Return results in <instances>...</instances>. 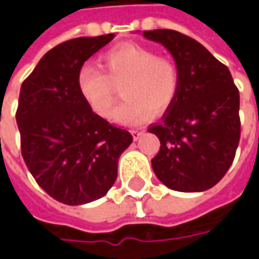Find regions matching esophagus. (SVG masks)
<instances>
[{"label": "esophagus", "instance_id": "obj_1", "mask_svg": "<svg viewBox=\"0 0 259 259\" xmlns=\"http://www.w3.org/2000/svg\"><path fill=\"white\" fill-rule=\"evenodd\" d=\"M131 134H133V138L137 141V140H140V138H141L143 131H140V130H131Z\"/></svg>", "mask_w": 259, "mask_h": 259}]
</instances>
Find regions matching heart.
Instances as JSON below:
<instances>
[{
  "mask_svg": "<svg viewBox=\"0 0 259 259\" xmlns=\"http://www.w3.org/2000/svg\"><path fill=\"white\" fill-rule=\"evenodd\" d=\"M101 67L85 65L77 73V89L89 108L102 118L121 124H141L153 112H165L176 102L182 75L177 63L143 46L125 43L105 52ZM125 99L112 114L115 85Z\"/></svg>",
  "mask_w": 259,
  "mask_h": 259,
  "instance_id": "1",
  "label": "heart"
}]
</instances>
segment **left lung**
Here are the masks:
<instances>
[{
    "label": "left lung",
    "mask_w": 259,
    "mask_h": 259,
    "mask_svg": "<svg viewBox=\"0 0 259 259\" xmlns=\"http://www.w3.org/2000/svg\"><path fill=\"white\" fill-rule=\"evenodd\" d=\"M143 34L164 46L182 75L176 102L148 128L161 144L153 170L171 190H207L229 170L239 144V91L229 69L192 37L165 28Z\"/></svg>",
    "instance_id": "left-lung-1"
}]
</instances>
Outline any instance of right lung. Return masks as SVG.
<instances>
[{"label":"right lung","mask_w":259,"mask_h":259,"mask_svg":"<svg viewBox=\"0 0 259 259\" xmlns=\"http://www.w3.org/2000/svg\"><path fill=\"white\" fill-rule=\"evenodd\" d=\"M114 34L77 37L49 50L21 85L15 119L21 154L37 184L70 206L101 199L118 176V160L133 143L89 108L77 89L86 60Z\"/></svg>","instance_id":"add662e5"}]
</instances>
